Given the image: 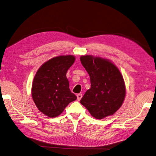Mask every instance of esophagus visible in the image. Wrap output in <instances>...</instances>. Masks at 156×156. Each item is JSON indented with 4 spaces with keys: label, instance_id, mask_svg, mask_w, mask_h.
Listing matches in <instances>:
<instances>
[{
    "label": "esophagus",
    "instance_id": "1",
    "mask_svg": "<svg viewBox=\"0 0 156 156\" xmlns=\"http://www.w3.org/2000/svg\"><path fill=\"white\" fill-rule=\"evenodd\" d=\"M77 100L79 101L80 100H81V99L82 98V97H83V95H82V94H81V93H79V94H78L77 95Z\"/></svg>",
    "mask_w": 156,
    "mask_h": 156
}]
</instances>
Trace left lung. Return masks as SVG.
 Instances as JSON below:
<instances>
[{"instance_id": "left-lung-1", "label": "left lung", "mask_w": 156, "mask_h": 156, "mask_svg": "<svg viewBox=\"0 0 156 156\" xmlns=\"http://www.w3.org/2000/svg\"><path fill=\"white\" fill-rule=\"evenodd\" d=\"M81 62L90 78V88L80 101L97 119L112 115L123 103L126 87L117 67L108 60L82 56Z\"/></svg>"}]
</instances>
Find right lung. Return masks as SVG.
<instances>
[{
	"label": "right lung",
	"instance_id": "right-lung-1",
	"mask_svg": "<svg viewBox=\"0 0 156 156\" xmlns=\"http://www.w3.org/2000/svg\"><path fill=\"white\" fill-rule=\"evenodd\" d=\"M72 55L59 56L47 61L37 70L32 87L33 101L38 110L50 118L62 113L70 102L77 99L71 92L66 77L74 63Z\"/></svg>",
	"mask_w": 156,
	"mask_h": 156
}]
</instances>
